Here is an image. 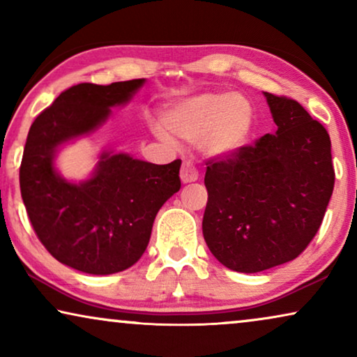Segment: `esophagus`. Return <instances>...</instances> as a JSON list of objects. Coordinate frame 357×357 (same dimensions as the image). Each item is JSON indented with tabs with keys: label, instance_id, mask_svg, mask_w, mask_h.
Segmentation results:
<instances>
[{
	"label": "esophagus",
	"instance_id": "34e87169",
	"mask_svg": "<svg viewBox=\"0 0 357 357\" xmlns=\"http://www.w3.org/2000/svg\"><path fill=\"white\" fill-rule=\"evenodd\" d=\"M180 178H182L183 183L195 182V180H198V170L195 169L193 164L183 162L182 169H180Z\"/></svg>",
	"mask_w": 357,
	"mask_h": 357
}]
</instances>
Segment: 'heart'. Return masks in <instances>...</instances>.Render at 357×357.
<instances>
[{
  "mask_svg": "<svg viewBox=\"0 0 357 357\" xmlns=\"http://www.w3.org/2000/svg\"><path fill=\"white\" fill-rule=\"evenodd\" d=\"M253 120L252 104L243 96L203 92L170 107L162 116V125L177 138L198 143L208 155L229 158L248 143ZM165 130L154 126L155 135L170 143L172 136Z\"/></svg>",
  "mask_w": 357,
  "mask_h": 357,
  "instance_id": "1",
  "label": "heart"
}]
</instances>
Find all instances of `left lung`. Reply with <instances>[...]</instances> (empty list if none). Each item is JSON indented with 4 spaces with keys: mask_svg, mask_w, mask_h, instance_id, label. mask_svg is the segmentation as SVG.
Segmentation results:
<instances>
[{
    "mask_svg": "<svg viewBox=\"0 0 357 357\" xmlns=\"http://www.w3.org/2000/svg\"><path fill=\"white\" fill-rule=\"evenodd\" d=\"M278 130L229 158L206 162L203 236L238 273L294 260L324 221L333 193L331 141L297 100L265 92Z\"/></svg>",
    "mask_w": 357,
    "mask_h": 357,
    "instance_id": "left-lung-1",
    "label": "left lung"
}]
</instances>
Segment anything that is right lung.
Here are the masks:
<instances>
[{
	"label": "right lung",
	"instance_id": "add662e5",
	"mask_svg": "<svg viewBox=\"0 0 357 357\" xmlns=\"http://www.w3.org/2000/svg\"><path fill=\"white\" fill-rule=\"evenodd\" d=\"M144 79L73 86L33 120L19 170L22 202L38 241L63 265L112 275L135 265L149 243L155 214L180 190V164L158 165L102 153L91 178L68 182L56 172V149L89 135L123 105Z\"/></svg>",
	"mask_w": 357,
	"mask_h": 357
}]
</instances>
